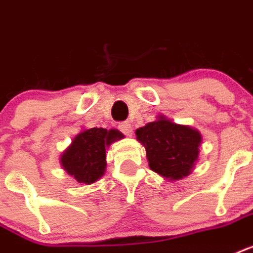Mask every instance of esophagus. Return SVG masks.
<instances>
[{
  "mask_svg": "<svg viewBox=\"0 0 253 253\" xmlns=\"http://www.w3.org/2000/svg\"><path fill=\"white\" fill-rule=\"evenodd\" d=\"M121 132H123L125 135L127 136H130L131 133H132V127H131V123L130 122H122L120 123V126H118Z\"/></svg>",
  "mask_w": 253,
  "mask_h": 253,
  "instance_id": "esophagus-1",
  "label": "esophagus"
}]
</instances>
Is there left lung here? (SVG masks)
Masks as SVG:
<instances>
[{
	"mask_svg": "<svg viewBox=\"0 0 253 253\" xmlns=\"http://www.w3.org/2000/svg\"><path fill=\"white\" fill-rule=\"evenodd\" d=\"M136 137L145 147L149 168L170 180L188 175L199 157L200 132L162 117L137 128Z\"/></svg>",
	"mask_w": 253,
	"mask_h": 253,
	"instance_id": "obj_1",
	"label": "left lung"
}]
</instances>
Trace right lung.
Listing matches in <instances>:
<instances>
[{"label":"right lung","instance_id":"add662e5","mask_svg":"<svg viewBox=\"0 0 253 253\" xmlns=\"http://www.w3.org/2000/svg\"><path fill=\"white\" fill-rule=\"evenodd\" d=\"M122 137L120 131L97 127L80 132L63 152L62 168L79 183H94L105 171L106 147Z\"/></svg>","mask_w":253,"mask_h":253}]
</instances>
